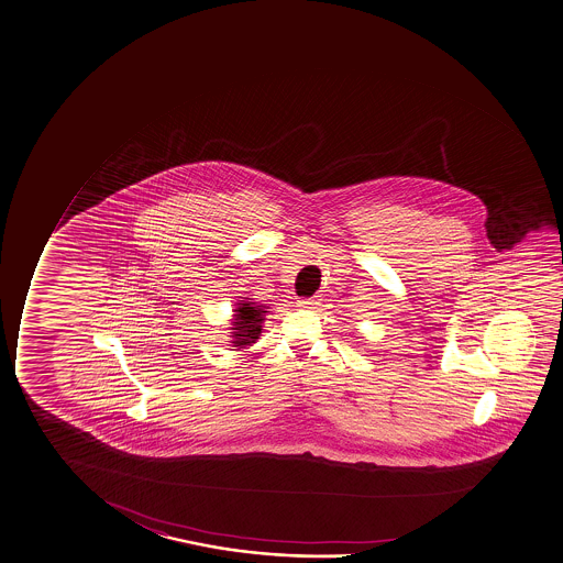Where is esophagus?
I'll return each mask as SVG.
<instances>
[{
    "instance_id": "1",
    "label": "esophagus",
    "mask_w": 563,
    "mask_h": 563,
    "mask_svg": "<svg viewBox=\"0 0 563 563\" xmlns=\"http://www.w3.org/2000/svg\"><path fill=\"white\" fill-rule=\"evenodd\" d=\"M317 305V297H303V299H299V301H297V307H299V309H314Z\"/></svg>"
}]
</instances>
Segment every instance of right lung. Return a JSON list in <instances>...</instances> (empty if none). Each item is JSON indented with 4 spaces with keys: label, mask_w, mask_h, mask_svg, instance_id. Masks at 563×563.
Segmentation results:
<instances>
[{
    "label": "right lung",
    "mask_w": 563,
    "mask_h": 563,
    "mask_svg": "<svg viewBox=\"0 0 563 563\" xmlns=\"http://www.w3.org/2000/svg\"><path fill=\"white\" fill-rule=\"evenodd\" d=\"M264 305L251 303L249 297L243 299V303H238V309L234 310V322H232V339H234L235 347H245L253 344L262 333V322H264V314L267 310Z\"/></svg>",
    "instance_id": "right-lung-1"
}]
</instances>
